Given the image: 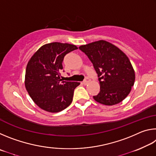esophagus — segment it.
I'll use <instances>...</instances> for the list:
<instances>
[{
	"instance_id": "34e87169",
	"label": "esophagus",
	"mask_w": 156,
	"mask_h": 156,
	"mask_svg": "<svg viewBox=\"0 0 156 156\" xmlns=\"http://www.w3.org/2000/svg\"><path fill=\"white\" fill-rule=\"evenodd\" d=\"M89 81H90V79H89V78H86L83 81V84H84V85H86V84H87L89 83Z\"/></svg>"
}]
</instances>
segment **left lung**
Wrapping results in <instances>:
<instances>
[{
	"instance_id": "1",
	"label": "left lung",
	"mask_w": 156,
	"mask_h": 156,
	"mask_svg": "<svg viewBox=\"0 0 156 156\" xmlns=\"http://www.w3.org/2000/svg\"><path fill=\"white\" fill-rule=\"evenodd\" d=\"M79 49L91 60L98 77L100 89L94 100L105 105L122 102L135 82V72L128 57L105 41L82 45Z\"/></svg>"
}]
</instances>
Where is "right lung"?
I'll return each mask as SVG.
<instances>
[{
  "instance_id": "obj_1",
  "label": "right lung",
  "mask_w": 156,
  "mask_h": 156,
  "mask_svg": "<svg viewBox=\"0 0 156 156\" xmlns=\"http://www.w3.org/2000/svg\"><path fill=\"white\" fill-rule=\"evenodd\" d=\"M77 49L76 45L68 43L46 44L29 61L25 87L31 99L42 109L56 113L72 103L74 89L80 83L63 81L60 72L65 55Z\"/></svg>"
}]
</instances>
